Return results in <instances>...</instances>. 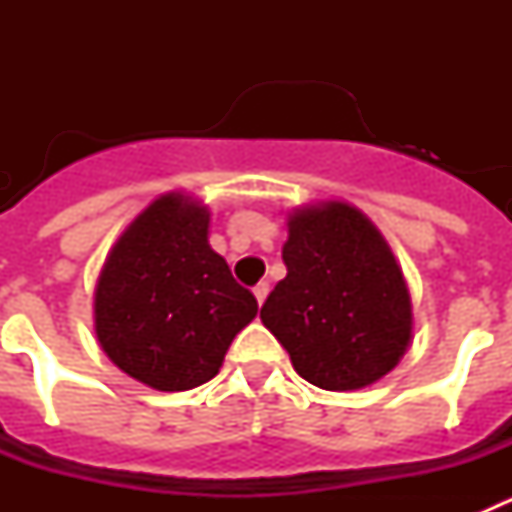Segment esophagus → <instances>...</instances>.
Masks as SVG:
<instances>
[{"label":"esophagus","mask_w":512,"mask_h":512,"mask_svg":"<svg viewBox=\"0 0 512 512\" xmlns=\"http://www.w3.org/2000/svg\"><path fill=\"white\" fill-rule=\"evenodd\" d=\"M253 295H256V300H259V305H264V300L269 297V282H259L256 287H253Z\"/></svg>","instance_id":"34e87169"}]
</instances>
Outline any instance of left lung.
<instances>
[{
  "label": "left lung",
  "mask_w": 512,
  "mask_h": 512,
  "mask_svg": "<svg viewBox=\"0 0 512 512\" xmlns=\"http://www.w3.org/2000/svg\"><path fill=\"white\" fill-rule=\"evenodd\" d=\"M287 277L261 323L295 372L320 390L351 392L390 374L413 341V302L395 253L354 205L338 200L289 212Z\"/></svg>",
  "instance_id": "left-lung-1"
}]
</instances>
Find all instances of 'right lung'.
<instances>
[{
    "mask_svg": "<svg viewBox=\"0 0 512 512\" xmlns=\"http://www.w3.org/2000/svg\"><path fill=\"white\" fill-rule=\"evenodd\" d=\"M210 210L161 194L122 230L94 287V333L117 369L161 392L215 377L259 305L210 248Z\"/></svg>",
    "mask_w": 512,
    "mask_h": 512,
    "instance_id": "1",
    "label": "right lung"
}]
</instances>
